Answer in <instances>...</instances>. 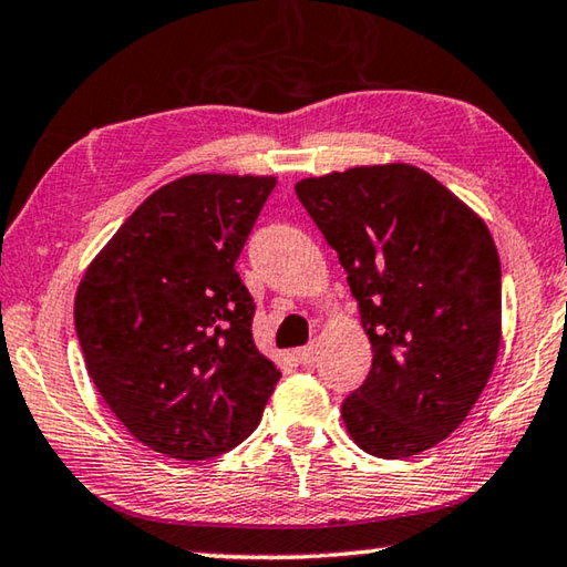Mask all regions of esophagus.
Here are the masks:
<instances>
[{
    "label": "esophagus",
    "mask_w": 567,
    "mask_h": 567,
    "mask_svg": "<svg viewBox=\"0 0 567 567\" xmlns=\"http://www.w3.org/2000/svg\"><path fill=\"white\" fill-rule=\"evenodd\" d=\"M298 361L302 363V365H312L318 361V348L316 346H305V348H298Z\"/></svg>",
    "instance_id": "obj_1"
}]
</instances>
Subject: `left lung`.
<instances>
[{
  "instance_id": "left-lung-1",
  "label": "left lung",
  "mask_w": 567,
  "mask_h": 567,
  "mask_svg": "<svg viewBox=\"0 0 567 567\" xmlns=\"http://www.w3.org/2000/svg\"><path fill=\"white\" fill-rule=\"evenodd\" d=\"M295 194L338 251L373 348L340 409L348 434L381 460L426 452L466 419L497 361L502 267L489 229L406 164L302 178Z\"/></svg>"
}]
</instances>
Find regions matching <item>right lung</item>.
Here are the masks:
<instances>
[{
	"label": "right lung",
	"mask_w": 567,
	"mask_h": 567,
	"mask_svg": "<svg viewBox=\"0 0 567 567\" xmlns=\"http://www.w3.org/2000/svg\"><path fill=\"white\" fill-rule=\"evenodd\" d=\"M275 184L199 174L161 186L78 287L90 379L154 452L184 462L229 452L280 381L251 340L257 308L235 269Z\"/></svg>",
	"instance_id": "add662e5"
}]
</instances>
